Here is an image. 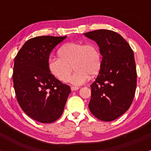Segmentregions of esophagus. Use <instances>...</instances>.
Segmentation results:
<instances>
[{"label": "esophagus", "mask_w": 151, "mask_h": 151, "mask_svg": "<svg viewBox=\"0 0 151 151\" xmlns=\"http://www.w3.org/2000/svg\"><path fill=\"white\" fill-rule=\"evenodd\" d=\"M79 87H76V86H71V90L72 91H77V90L79 89Z\"/></svg>", "instance_id": "34e87169"}]
</instances>
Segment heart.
I'll list each match as a JSON object with an SVG mask.
<instances>
[{"mask_svg":"<svg viewBox=\"0 0 151 151\" xmlns=\"http://www.w3.org/2000/svg\"><path fill=\"white\" fill-rule=\"evenodd\" d=\"M59 58L49 60L50 72L60 81L69 80L73 69L75 73L71 79L74 85L83 84L91 77L96 75L101 66V55L99 48L94 43L69 42L58 50ZM74 68H73V66Z\"/></svg>","mask_w":151,"mask_h":151,"instance_id":"b5f03b06","label":"heart"}]
</instances>
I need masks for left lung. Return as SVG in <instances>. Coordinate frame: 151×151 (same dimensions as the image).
Returning <instances> with one entry per match:
<instances>
[{"instance_id":"obj_1","label":"left lung","mask_w":151,"mask_h":151,"mask_svg":"<svg viewBox=\"0 0 151 151\" xmlns=\"http://www.w3.org/2000/svg\"><path fill=\"white\" fill-rule=\"evenodd\" d=\"M102 56L99 74L91 85V113L103 121L119 118L130 107L137 87V70L133 50L120 34L109 30L88 32Z\"/></svg>"}]
</instances>
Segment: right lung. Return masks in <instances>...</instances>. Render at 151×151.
<instances>
[{
	"label": "right lung",
	"instance_id": "1",
	"mask_svg": "<svg viewBox=\"0 0 151 151\" xmlns=\"http://www.w3.org/2000/svg\"><path fill=\"white\" fill-rule=\"evenodd\" d=\"M66 36H42L27 41L14 58L13 83L22 110L35 121H55L61 116L71 89L50 73L49 58Z\"/></svg>",
	"mask_w": 151,
	"mask_h": 151
}]
</instances>
